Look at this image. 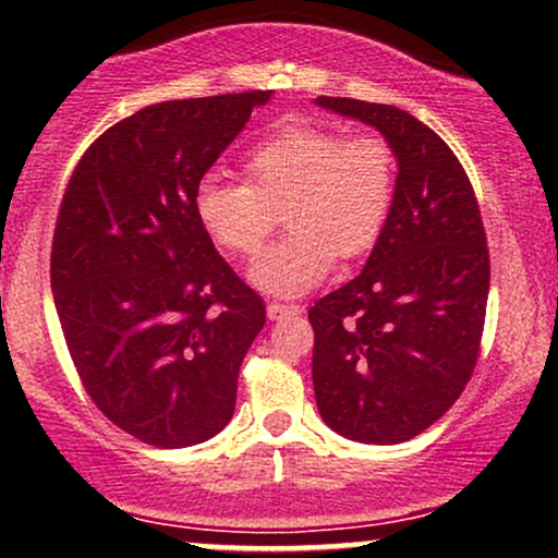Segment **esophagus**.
Masks as SVG:
<instances>
[{
	"instance_id": "34e87169",
	"label": "esophagus",
	"mask_w": 558,
	"mask_h": 558,
	"mask_svg": "<svg viewBox=\"0 0 558 558\" xmlns=\"http://www.w3.org/2000/svg\"><path fill=\"white\" fill-rule=\"evenodd\" d=\"M291 315H301V306L278 304V301H270V304H267V317H270V319H283V317H291Z\"/></svg>"
}]
</instances>
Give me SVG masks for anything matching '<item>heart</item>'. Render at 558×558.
Segmentation results:
<instances>
[{
  "label": "heart",
  "instance_id": "obj_1",
  "mask_svg": "<svg viewBox=\"0 0 558 558\" xmlns=\"http://www.w3.org/2000/svg\"><path fill=\"white\" fill-rule=\"evenodd\" d=\"M396 191V159L377 136L288 125L254 146L246 183L202 178L194 215L222 252L254 257L286 210L291 235L248 270L262 293L296 299L328 278L336 257L356 259L380 239Z\"/></svg>",
  "mask_w": 558,
  "mask_h": 558
}]
</instances>
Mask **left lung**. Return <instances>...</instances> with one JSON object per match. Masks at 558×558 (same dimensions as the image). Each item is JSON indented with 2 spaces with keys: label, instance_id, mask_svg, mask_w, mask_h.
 Returning a JSON list of instances; mask_svg holds the SVG:
<instances>
[{
  "label": "left lung",
  "instance_id": "left-lung-1",
  "mask_svg": "<svg viewBox=\"0 0 558 558\" xmlns=\"http://www.w3.org/2000/svg\"><path fill=\"white\" fill-rule=\"evenodd\" d=\"M383 133L399 162L393 204L364 270L310 310L323 420L360 444H403L440 420L480 354L490 259L457 155L414 114L317 96Z\"/></svg>",
  "mask_w": 558,
  "mask_h": 558
}]
</instances>
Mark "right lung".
I'll list each match as a JSON object with an SVG mask.
<instances>
[{
  "label": "right lung",
  "mask_w": 558,
  "mask_h": 558,
  "mask_svg": "<svg viewBox=\"0 0 558 558\" xmlns=\"http://www.w3.org/2000/svg\"><path fill=\"white\" fill-rule=\"evenodd\" d=\"M272 92L144 107L81 157L57 215L54 310L107 420L185 448L233 417L265 304L217 254L194 191Z\"/></svg>",
  "instance_id": "obj_1"
}]
</instances>
